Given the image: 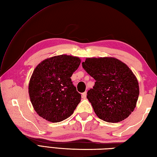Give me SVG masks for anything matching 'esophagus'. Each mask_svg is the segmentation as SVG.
I'll use <instances>...</instances> for the list:
<instances>
[{"mask_svg":"<svg viewBox=\"0 0 157 157\" xmlns=\"http://www.w3.org/2000/svg\"><path fill=\"white\" fill-rule=\"evenodd\" d=\"M86 96H87V92H86V91H85V92L82 94V98H85Z\"/></svg>","mask_w":157,"mask_h":157,"instance_id":"34e87169","label":"esophagus"}]
</instances>
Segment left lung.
<instances>
[{
  "label": "left lung",
  "mask_w": 157,
  "mask_h": 157,
  "mask_svg": "<svg viewBox=\"0 0 157 157\" xmlns=\"http://www.w3.org/2000/svg\"><path fill=\"white\" fill-rule=\"evenodd\" d=\"M82 66L96 80L87 98L97 116L111 123L128 117L140 94L137 79L131 70L113 57L87 58Z\"/></svg>",
  "instance_id": "8db88e82"
}]
</instances>
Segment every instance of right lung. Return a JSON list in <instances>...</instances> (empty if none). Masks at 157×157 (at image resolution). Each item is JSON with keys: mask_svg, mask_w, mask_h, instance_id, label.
Returning <instances> with one entry per match:
<instances>
[{"mask_svg": "<svg viewBox=\"0 0 157 157\" xmlns=\"http://www.w3.org/2000/svg\"><path fill=\"white\" fill-rule=\"evenodd\" d=\"M81 59L61 55L42 61L35 67L29 84V94L36 113L51 122H59L73 113L81 101L70 78Z\"/></svg>", "mask_w": 157, "mask_h": 157, "instance_id": "obj_1", "label": "right lung"}]
</instances>
